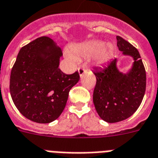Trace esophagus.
I'll use <instances>...</instances> for the list:
<instances>
[{
  "mask_svg": "<svg viewBox=\"0 0 158 158\" xmlns=\"http://www.w3.org/2000/svg\"><path fill=\"white\" fill-rule=\"evenodd\" d=\"M85 72V69H83V68H79V69H78V73H79V75H80L81 77L84 75Z\"/></svg>",
  "mask_w": 158,
  "mask_h": 158,
  "instance_id": "34e87169",
  "label": "esophagus"
}]
</instances>
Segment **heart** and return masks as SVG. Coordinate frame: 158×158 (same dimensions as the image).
Wrapping results in <instances>:
<instances>
[{
    "label": "heart",
    "instance_id": "b5f03b06",
    "mask_svg": "<svg viewBox=\"0 0 158 158\" xmlns=\"http://www.w3.org/2000/svg\"><path fill=\"white\" fill-rule=\"evenodd\" d=\"M73 53L68 51L66 56L72 62L77 60V57L90 58L94 56V62L98 65L106 64L113 57L114 48L112 45H106L101 41H94L88 43L78 45L73 48Z\"/></svg>",
    "mask_w": 158,
    "mask_h": 158
}]
</instances>
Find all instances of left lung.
<instances>
[{
    "label": "left lung",
    "mask_w": 158,
    "mask_h": 158,
    "mask_svg": "<svg viewBox=\"0 0 158 158\" xmlns=\"http://www.w3.org/2000/svg\"><path fill=\"white\" fill-rule=\"evenodd\" d=\"M117 41L122 55L133 59L131 69L127 73L120 72L114 59L108 66L93 71L96 77L93 102L101 119L108 123L122 122L133 115L146 89V73L138 50L121 36H117Z\"/></svg>",
    "instance_id": "8db88e82"
}]
</instances>
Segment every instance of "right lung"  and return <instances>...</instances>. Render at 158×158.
<instances>
[{"label":"right lung","instance_id":"obj_1","mask_svg":"<svg viewBox=\"0 0 158 158\" xmlns=\"http://www.w3.org/2000/svg\"><path fill=\"white\" fill-rule=\"evenodd\" d=\"M61 49L41 36L21 48L10 73V90L18 110L37 123L54 122L63 113L69 93L78 82V72L59 69Z\"/></svg>","mask_w":158,"mask_h":158}]
</instances>
